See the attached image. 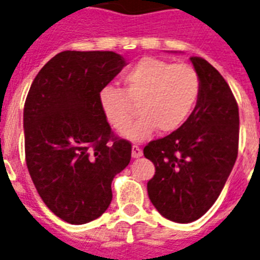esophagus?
<instances>
[{
	"instance_id": "1",
	"label": "esophagus",
	"mask_w": 260,
	"mask_h": 260,
	"mask_svg": "<svg viewBox=\"0 0 260 260\" xmlns=\"http://www.w3.org/2000/svg\"><path fill=\"white\" fill-rule=\"evenodd\" d=\"M142 149L137 145H133L132 147V155L133 158H139V156H142Z\"/></svg>"
}]
</instances>
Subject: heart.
I'll return each instance as SVG.
<instances>
[{"label": "heart", "mask_w": 260, "mask_h": 260, "mask_svg": "<svg viewBox=\"0 0 260 260\" xmlns=\"http://www.w3.org/2000/svg\"><path fill=\"white\" fill-rule=\"evenodd\" d=\"M123 90L105 86L100 106L111 127L122 132L137 106L139 118L123 133L133 142L149 138L154 128L169 134L181 127L194 111L201 95V78L187 63H171L155 57L141 58L122 77Z\"/></svg>", "instance_id": "1"}]
</instances>
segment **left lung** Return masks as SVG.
<instances>
[{
	"label": "left lung",
	"instance_id": "left-lung-1",
	"mask_svg": "<svg viewBox=\"0 0 260 260\" xmlns=\"http://www.w3.org/2000/svg\"><path fill=\"white\" fill-rule=\"evenodd\" d=\"M190 61L201 78L198 104L178 130L143 149L155 166L147 182L150 201L160 215L177 223L199 219L215 203L239 143V110L230 86L206 59Z\"/></svg>",
	"mask_w": 260,
	"mask_h": 260
}]
</instances>
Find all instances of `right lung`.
I'll return each instance as SVG.
<instances>
[{"label": "right lung", "instance_id": "1", "mask_svg": "<svg viewBox=\"0 0 260 260\" xmlns=\"http://www.w3.org/2000/svg\"><path fill=\"white\" fill-rule=\"evenodd\" d=\"M123 66L114 51H62L41 69L25 101L27 170L45 205L72 224L106 211L111 182L132 158V143L113 134L100 106V91Z\"/></svg>", "mask_w": 260, "mask_h": 260}]
</instances>
